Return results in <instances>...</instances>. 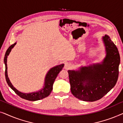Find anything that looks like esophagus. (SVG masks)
<instances>
[{"label": "esophagus", "mask_w": 123, "mask_h": 123, "mask_svg": "<svg viewBox=\"0 0 123 123\" xmlns=\"http://www.w3.org/2000/svg\"><path fill=\"white\" fill-rule=\"evenodd\" d=\"M64 68H65V69H68L71 68V64L68 63H66L65 64Z\"/></svg>", "instance_id": "esophagus-1"}]
</instances>
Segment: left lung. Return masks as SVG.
Masks as SVG:
<instances>
[{
  "label": "left lung",
  "mask_w": 123,
  "mask_h": 123,
  "mask_svg": "<svg viewBox=\"0 0 123 123\" xmlns=\"http://www.w3.org/2000/svg\"><path fill=\"white\" fill-rule=\"evenodd\" d=\"M103 41L106 56L101 64L82 67L78 71H68L72 93L80 100L93 102L100 100L117 83L120 55L108 36L105 35Z\"/></svg>",
  "instance_id": "1"
}]
</instances>
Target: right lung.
I'll return each mask as SVG.
<instances>
[{
  "label": "right lung",
  "instance_id": "obj_1",
  "mask_svg": "<svg viewBox=\"0 0 123 123\" xmlns=\"http://www.w3.org/2000/svg\"><path fill=\"white\" fill-rule=\"evenodd\" d=\"M16 43L12 45L11 46L9 47L6 50V54L4 56V62L5 65H6V70H5V76H6V81L7 82L8 85L12 90L14 91L17 95H18L21 98L28 101H37L41 100V99L44 98L45 97H48L50 95L53 90V83L56 79L57 75L59 73V72L63 69L64 67V64H61L57 65V66L51 68L49 71L48 72V74H46V78H45V86L43 90L37 92H33L31 93H23L22 92L18 91L16 88H15L13 86L10 82L8 77L7 74V64H6V60H7V56L9 55L10 52H11L12 49Z\"/></svg>",
  "mask_w": 123,
  "mask_h": 123
}]
</instances>
